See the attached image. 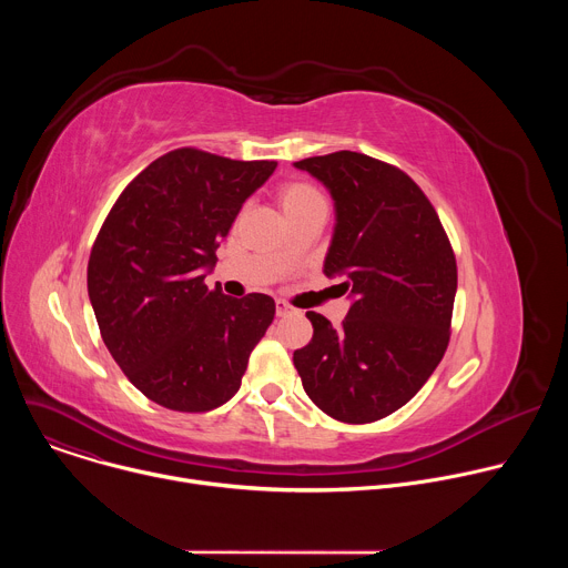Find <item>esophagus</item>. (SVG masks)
I'll use <instances>...</instances> for the list:
<instances>
[{
  "mask_svg": "<svg viewBox=\"0 0 568 568\" xmlns=\"http://www.w3.org/2000/svg\"><path fill=\"white\" fill-rule=\"evenodd\" d=\"M292 312H294L292 305H287L285 301H276V316H287V314H292Z\"/></svg>",
  "mask_w": 568,
  "mask_h": 568,
  "instance_id": "obj_1",
  "label": "esophagus"
}]
</instances>
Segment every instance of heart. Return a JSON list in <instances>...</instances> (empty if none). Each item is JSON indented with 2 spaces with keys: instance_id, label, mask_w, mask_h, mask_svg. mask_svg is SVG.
<instances>
[{
  "instance_id": "1",
  "label": "heart",
  "mask_w": 568,
  "mask_h": 568,
  "mask_svg": "<svg viewBox=\"0 0 568 568\" xmlns=\"http://www.w3.org/2000/svg\"><path fill=\"white\" fill-rule=\"evenodd\" d=\"M278 204L285 213V217H292L314 204H323V197L316 189L303 182H287L278 189Z\"/></svg>"
}]
</instances>
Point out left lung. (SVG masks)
Here are the masks:
<instances>
[{
  "mask_svg": "<svg viewBox=\"0 0 568 568\" xmlns=\"http://www.w3.org/2000/svg\"><path fill=\"white\" fill-rule=\"evenodd\" d=\"M331 191L335 231L323 274L342 278L339 328L305 312L314 335L294 366L316 407L364 425L407 404L449 344L456 258L432 202L395 166L342 150L294 161Z\"/></svg>",
  "mask_w": 568,
  "mask_h": 568,
  "instance_id": "1",
  "label": "left lung"
}]
</instances>
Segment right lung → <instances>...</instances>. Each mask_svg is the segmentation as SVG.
I'll return each mask as SVG.
<instances>
[{"mask_svg":"<svg viewBox=\"0 0 568 568\" xmlns=\"http://www.w3.org/2000/svg\"><path fill=\"white\" fill-rule=\"evenodd\" d=\"M276 161L195 148L154 159L121 193L88 265L101 337L125 377L173 412L231 399L270 323L274 298H231L204 285L215 250Z\"/></svg>","mask_w":568,"mask_h":568,"instance_id":"add662e5","label":"right lung"}]
</instances>
